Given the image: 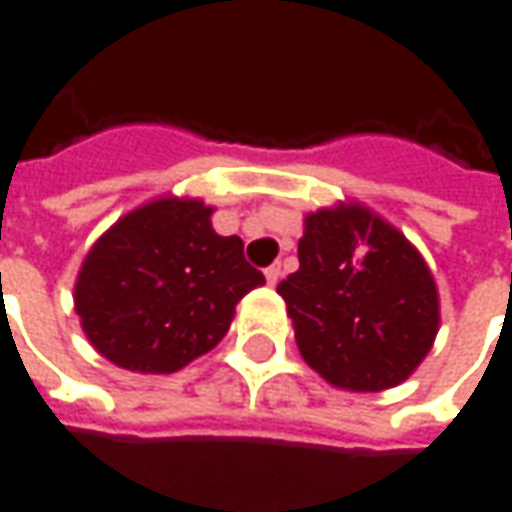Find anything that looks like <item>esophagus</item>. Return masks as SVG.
<instances>
[{
	"instance_id": "34e87169",
	"label": "esophagus",
	"mask_w": 512,
	"mask_h": 512,
	"mask_svg": "<svg viewBox=\"0 0 512 512\" xmlns=\"http://www.w3.org/2000/svg\"><path fill=\"white\" fill-rule=\"evenodd\" d=\"M280 277H283V271H280V263H274V266H269V269H266V283H269V285L280 283Z\"/></svg>"
}]
</instances>
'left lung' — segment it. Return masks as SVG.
Returning a JSON list of instances; mask_svg holds the SVG:
<instances>
[{"label": "left lung", "instance_id": "1", "mask_svg": "<svg viewBox=\"0 0 512 512\" xmlns=\"http://www.w3.org/2000/svg\"><path fill=\"white\" fill-rule=\"evenodd\" d=\"M300 269L277 285L305 364L347 392L403 384L440 330V294L417 246L361 201L308 212Z\"/></svg>", "mask_w": 512, "mask_h": 512}]
</instances>
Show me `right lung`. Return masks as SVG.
Wrapping results in <instances>:
<instances>
[{
    "instance_id": "obj_1",
    "label": "right lung",
    "mask_w": 512,
    "mask_h": 512,
    "mask_svg": "<svg viewBox=\"0 0 512 512\" xmlns=\"http://www.w3.org/2000/svg\"><path fill=\"white\" fill-rule=\"evenodd\" d=\"M201 198L156 196L117 218L86 252L75 314L89 344L131 373L168 375L227 336L235 305L266 277L238 235L212 229Z\"/></svg>"
}]
</instances>
